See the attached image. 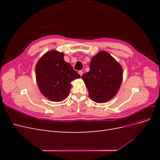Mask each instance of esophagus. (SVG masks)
I'll return each instance as SVG.
<instances>
[{"instance_id": "1", "label": "esophagus", "mask_w": 160, "mask_h": 160, "mask_svg": "<svg viewBox=\"0 0 160 160\" xmlns=\"http://www.w3.org/2000/svg\"><path fill=\"white\" fill-rule=\"evenodd\" d=\"M79 74L81 75V76H82V75H83V72L82 71H79Z\"/></svg>"}]
</instances>
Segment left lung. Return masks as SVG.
Instances as JSON below:
<instances>
[{
    "mask_svg": "<svg viewBox=\"0 0 160 160\" xmlns=\"http://www.w3.org/2000/svg\"><path fill=\"white\" fill-rule=\"evenodd\" d=\"M89 69L81 78L88 88L90 98L99 103L113 99L123 79L121 65L109 53L102 51L92 57Z\"/></svg>",
    "mask_w": 160,
    "mask_h": 160,
    "instance_id": "1",
    "label": "left lung"
}]
</instances>
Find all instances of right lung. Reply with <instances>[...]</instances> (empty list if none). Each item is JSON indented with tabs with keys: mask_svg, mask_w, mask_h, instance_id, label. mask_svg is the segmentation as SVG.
I'll return each mask as SVG.
<instances>
[{
	"mask_svg": "<svg viewBox=\"0 0 160 160\" xmlns=\"http://www.w3.org/2000/svg\"><path fill=\"white\" fill-rule=\"evenodd\" d=\"M63 57V52L51 50L40 58L35 67L37 83L41 93L55 102L65 99L71 88V82L81 78Z\"/></svg>",
	"mask_w": 160,
	"mask_h": 160,
	"instance_id": "1",
	"label": "right lung"
}]
</instances>
